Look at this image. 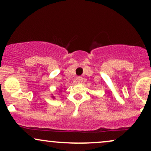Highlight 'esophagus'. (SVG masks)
I'll return each mask as SVG.
<instances>
[{"instance_id": "34e87169", "label": "esophagus", "mask_w": 151, "mask_h": 151, "mask_svg": "<svg viewBox=\"0 0 151 151\" xmlns=\"http://www.w3.org/2000/svg\"><path fill=\"white\" fill-rule=\"evenodd\" d=\"M77 80L78 83H81V82H82V81H83V78L81 77H78L77 78Z\"/></svg>"}]
</instances>
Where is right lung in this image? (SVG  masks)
Here are the masks:
<instances>
[{
	"label": "right lung",
	"instance_id": "1",
	"mask_svg": "<svg viewBox=\"0 0 151 151\" xmlns=\"http://www.w3.org/2000/svg\"><path fill=\"white\" fill-rule=\"evenodd\" d=\"M52 97L53 99H55V96H52Z\"/></svg>",
	"mask_w": 151,
	"mask_h": 151
}]
</instances>
